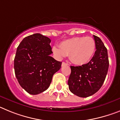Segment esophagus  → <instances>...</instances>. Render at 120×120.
I'll return each mask as SVG.
<instances>
[{"label":"esophagus","mask_w":120,"mask_h":120,"mask_svg":"<svg viewBox=\"0 0 120 120\" xmlns=\"http://www.w3.org/2000/svg\"><path fill=\"white\" fill-rule=\"evenodd\" d=\"M65 65H67V64L65 63V62H62V67L65 66Z\"/></svg>","instance_id":"obj_1"}]
</instances>
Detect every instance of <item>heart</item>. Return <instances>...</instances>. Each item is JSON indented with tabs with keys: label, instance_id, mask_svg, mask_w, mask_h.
Segmentation results:
<instances>
[{
	"label": "heart",
	"instance_id": "heart-1",
	"mask_svg": "<svg viewBox=\"0 0 120 120\" xmlns=\"http://www.w3.org/2000/svg\"><path fill=\"white\" fill-rule=\"evenodd\" d=\"M59 47L52 48L57 58L61 59L69 56L73 63L81 65L88 63L93 56L96 50V43L91 37H75L61 42Z\"/></svg>",
	"mask_w": 120,
	"mask_h": 120
}]
</instances>
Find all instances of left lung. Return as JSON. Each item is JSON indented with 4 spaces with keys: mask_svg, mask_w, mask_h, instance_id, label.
<instances>
[{
    "mask_svg": "<svg viewBox=\"0 0 120 120\" xmlns=\"http://www.w3.org/2000/svg\"><path fill=\"white\" fill-rule=\"evenodd\" d=\"M96 50L88 63L82 66H71L68 80L69 90L80 97H87L101 87L109 68L108 50L99 37L93 35Z\"/></svg>",
    "mask_w": 120,
    "mask_h": 120,
    "instance_id": "left-lung-1",
    "label": "left lung"
}]
</instances>
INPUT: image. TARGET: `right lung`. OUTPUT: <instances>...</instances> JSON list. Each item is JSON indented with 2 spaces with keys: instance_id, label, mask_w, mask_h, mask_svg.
I'll list each match as a JSON object with an SVG mask.
<instances>
[{
  "instance_id": "1",
  "label": "right lung",
  "mask_w": 120,
  "mask_h": 120,
  "mask_svg": "<svg viewBox=\"0 0 120 120\" xmlns=\"http://www.w3.org/2000/svg\"><path fill=\"white\" fill-rule=\"evenodd\" d=\"M49 38L40 34L25 37L17 49L14 71L19 84L32 95L49 87L52 77L61 67L62 62L50 56Z\"/></svg>"
}]
</instances>
